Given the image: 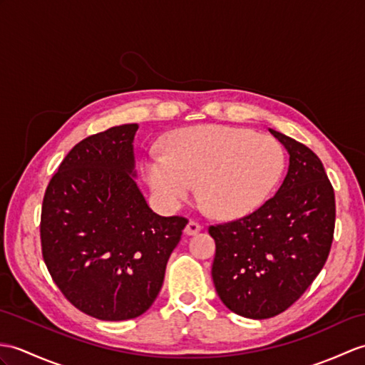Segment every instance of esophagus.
I'll return each mask as SVG.
<instances>
[{"mask_svg":"<svg viewBox=\"0 0 365 365\" xmlns=\"http://www.w3.org/2000/svg\"><path fill=\"white\" fill-rule=\"evenodd\" d=\"M200 224L199 222H196V221H190L188 224H186V227H185V235H188V236H192V235H197L199 232H200Z\"/></svg>","mask_w":365,"mask_h":365,"instance_id":"1","label":"esophagus"}]
</instances>
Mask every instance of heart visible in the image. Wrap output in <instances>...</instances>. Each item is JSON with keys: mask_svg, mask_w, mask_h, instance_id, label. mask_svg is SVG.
Returning a JSON list of instances; mask_svg holds the SVG:
<instances>
[{"mask_svg": "<svg viewBox=\"0 0 365 365\" xmlns=\"http://www.w3.org/2000/svg\"><path fill=\"white\" fill-rule=\"evenodd\" d=\"M284 168L282 144L269 135L230 125H197L173 133L166 154H150L144 177L166 208H177L199 186L219 217H240L258 208Z\"/></svg>", "mask_w": 365, "mask_h": 365, "instance_id": "1", "label": "heart"}]
</instances>
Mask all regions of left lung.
Here are the masks:
<instances>
[{
	"label": "left lung",
	"instance_id": "left-lung-1",
	"mask_svg": "<svg viewBox=\"0 0 365 365\" xmlns=\"http://www.w3.org/2000/svg\"><path fill=\"white\" fill-rule=\"evenodd\" d=\"M289 152L274 197L236 221L208 227L216 242L211 277L225 307L269 319L297 302L331 249L336 200L320 158L304 144L269 129Z\"/></svg>",
	"mask_w": 365,
	"mask_h": 365
}]
</instances>
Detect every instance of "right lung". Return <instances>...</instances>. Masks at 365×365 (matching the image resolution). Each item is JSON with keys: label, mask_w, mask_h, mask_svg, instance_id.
Listing matches in <instances>:
<instances>
[{"label": "right lung", "mask_w": 365, "mask_h": 365, "mask_svg": "<svg viewBox=\"0 0 365 365\" xmlns=\"http://www.w3.org/2000/svg\"><path fill=\"white\" fill-rule=\"evenodd\" d=\"M138 124L90 135L51 177L41 203V255L73 307L99 320L146 312L188 219L158 216L133 180Z\"/></svg>", "instance_id": "right-lung-1"}]
</instances>
